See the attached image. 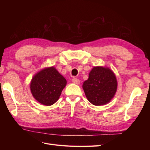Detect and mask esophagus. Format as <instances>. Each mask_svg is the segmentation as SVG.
<instances>
[{
	"label": "esophagus",
	"instance_id": "34e87169",
	"mask_svg": "<svg viewBox=\"0 0 150 150\" xmlns=\"http://www.w3.org/2000/svg\"><path fill=\"white\" fill-rule=\"evenodd\" d=\"M72 81L73 82L74 84H80V80L78 78H74L73 79H72Z\"/></svg>",
	"mask_w": 150,
	"mask_h": 150
}]
</instances>
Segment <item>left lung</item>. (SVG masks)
<instances>
[{
  "label": "left lung",
  "instance_id": "left-lung-1",
  "mask_svg": "<svg viewBox=\"0 0 150 150\" xmlns=\"http://www.w3.org/2000/svg\"><path fill=\"white\" fill-rule=\"evenodd\" d=\"M117 81L109 68L94 67L85 81L83 88L88 101L95 106L104 105L114 97L117 90Z\"/></svg>",
  "mask_w": 150,
  "mask_h": 150
}]
</instances>
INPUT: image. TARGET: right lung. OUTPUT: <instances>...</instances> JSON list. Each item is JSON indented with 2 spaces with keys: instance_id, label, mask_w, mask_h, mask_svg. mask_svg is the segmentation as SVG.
Segmentation results:
<instances>
[{
  "instance_id": "right-lung-1",
  "label": "right lung",
  "mask_w": 150,
  "mask_h": 150,
  "mask_svg": "<svg viewBox=\"0 0 150 150\" xmlns=\"http://www.w3.org/2000/svg\"><path fill=\"white\" fill-rule=\"evenodd\" d=\"M66 83L64 77L54 67H51L42 69L33 77L30 91L38 102L51 106L58 100Z\"/></svg>"
}]
</instances>
